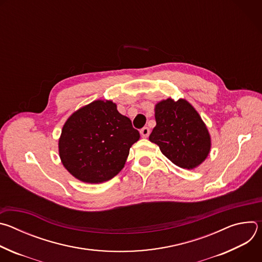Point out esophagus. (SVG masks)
Segmentation results:
<instances>
[{
    "mask_svg": "<svg viewBox=\"0 0 262 262\" xmlns=\"http://www.w3.org/2000/svg\"><path fill=\"white\" fill-rule=\"evenodd\" d=\"M140 134L143 138H147L149 136V134H150V129H149L148 127H143L141 130H140Z\"/></svg>",
    "mask_w": 262,
    "mask_h": 262,
    "instance_id": "obj_1",
    "label": "esophagus"
}]
</instances>
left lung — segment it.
<instances>
[{
    "label": "left lung",
    "instance_id": "8db88e82",
    "mask_svg": "<svg viewBox=\"0 0 262 262\" xmlns=\"http://www.w3.org/2000/svg\"><path fill=\"white\" fill-rule=\"evenodd\" d=\"M157 125L149 141L157 144L162 154L174 165L192 170L208 157L211 139L196 108L183 98L169 97L155 106Z\"/></svg>",
    "mask_w": 262,
    "mask_h": 262
}]
</instances>
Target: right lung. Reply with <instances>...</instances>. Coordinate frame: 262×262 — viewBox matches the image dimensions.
Instances as JSON below:
<instances>
[{
    "instance_id": "1",
    "label": "right lung",
    "mask_w": 262,
    "mask_h": 262,
    "mask_svg": "<svg viewBox=\"0 0 262 262\" xmlns=\"http://www.w3.org/2000/svg\"><path fill=\"white\" fill-rule=\"evenodd\" d=\"M140 134L112 100H94L68 117L59 139L64 168L80 181L101 183L124 167Z\"/></svg>"
}]
</instances>
